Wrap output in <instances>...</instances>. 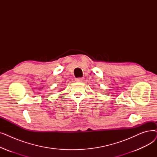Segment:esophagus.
Returning a JSON list of instances; mask_svg holds the SVG:
<instances>
[{
  "instance_id": "obj_1",
  "label": "esophagus",
  "mask_w": 157,
  "mask_h": 157,
  "mask_svg": "<svg viewBox=\"0 0 157 157\" xmlns=\"http://www.w3.org/2000/svg\"><path fill=\"white\" fill-rule=\"evenodd\" d=\"M84 80L83 78H78L77 79H76V81L77 82H83Z\"/></svg>"
}]
</instances>
